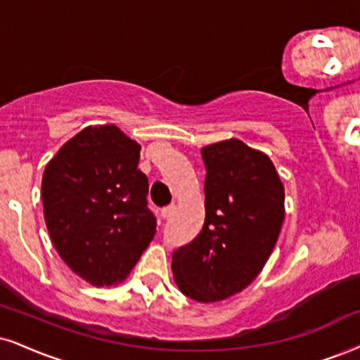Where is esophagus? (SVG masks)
Instances as JSON below:
<instances>
[{
    "label": "esophagus",
    "instance_id": "esophagus-1",
    "mask_svg": "<svg viewBox=\"0 0 360 360\" xmlns=\"http://www.w3.org/2000/svg\"><path fill=\"white\" fill-rule=\"evenodd\" d=\"M175 210H176V207L172 203V205H168V207L163 208V210H162V217H163V219H165V220H168L173 214H175Z\"/></svg>",
    "mask_w": 360,
    "mask_h": 360
}]
</instances>
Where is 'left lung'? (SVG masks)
I'll return each mask as SVG.
<instances>
[{
	"label": "left lung",
	"instance_id": "1",
	"mask_svg": "<svg viewBox=\"0 0 360 360\" xmlns=\"http://www.w3.org/2000/svg\"><path fill=\"white\" fill-rule=\"evenodd\" d=\"M205 221L200 233L173 252L181 294L217 302L255 281L272 254L283 217V185L272 160L230 139L202 148Z\"/></svg>",
	"mask_w": 360,
	"mask_h": 360
}]
</instances>
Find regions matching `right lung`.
<instances>
[{
    "label": "right lung",
    "instance_id": "add662e5",
    "mask_svg": "<svg viewBox=\"0 0 360 360\" xmlns=\"http://www.w3.org/2000/svg\"><path fill=\"white\" fill-rule=\"evenodd\" d=\"M140 145L115 125L88 127L43 173L44 221L58 255L91 285L122 282L157 232Z\"/></svg>",
    "mask_w": 360,
    "mask_h": 360
}]
</instances>
